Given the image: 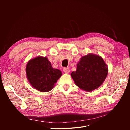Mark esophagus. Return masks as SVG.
<instances>
[{
  "label": "esophagus",
  "instance_id": "1",
  "mask_svg": "<svg viewBox=\"0 0 130 130\" xmlns=\"http://www.w3.org/2000/svg\"><path fill=\"white\" fill-rule=\"evenodd\" d=\"M63 72L66 73H69L70 70H69V69L68 68H63Z\"/></svg>",
  "mask_w": 130,
  "mask_h": 130
}]
</instances>
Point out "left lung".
I'll list each match as a JSON object with an SVG mask.
<instances>
[{
    "instance_id": "left-lung-1",
    "label": "left lung",
    "mask_w": 130,
    "mask_h": 130,
    "mask_svg": "<svg viewBox=\"0 0 130 130\" xmlns=\"http://www.w3.org/2000/svg\"><path fill=\"white\" fill-rule=\"evenodd\" d=\"M108 74V68L103 59L95 55L83 56L77 64L76 72L71 73L78 87L90 92L103 83Z\"/></svg>"
}]
</instances>
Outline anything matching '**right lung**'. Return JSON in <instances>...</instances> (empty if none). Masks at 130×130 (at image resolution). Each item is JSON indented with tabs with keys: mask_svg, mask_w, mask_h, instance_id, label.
Segmentation results:
<instances>
[{
	"mask_svg": "<svg viewBox=\"0 0 130 130\" xmlns=\"http://www.w3.org/2000/svg\"><path fill=\"white\" fill-rule=\"evenodd\" d=\"M26 73L31 86L43 92L52 90L62 75L60 70L52 67L48 58L41 56L29 61L26 65Z\"/></svg>",
	"mask_w": 130,
	"mask_h": 130,
	"instance_id": "right-lung-1",
	"label": "right lung"
}]
</instances>
